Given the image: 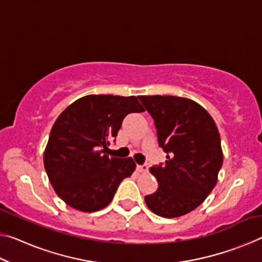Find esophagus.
Returning <instances> with one entry per match:
<instances>
[{
	"label": "esophagus",
	"instance_id": "obj_1",
	"mask_svg": "<svg viewBox=\"0 0 262 262\" xmlns=\"http://www.w3.org/2000/svg\"><path fill=\"white\" fill-rule=\"evenodd\" d=\"M148 170H149L148 164H143V165H137V171L142 172V173H145V172H148Z\"/></svg>",
	"mask_w": 262,
	"mask_h": 262
}]
</instances>
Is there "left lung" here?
I'll return each instance as SVG.
<instances>
[{"instance_id":"left-lung-1","label":"left lung","mask_w":262,"mask_h":262,"mask_svg":"<svg viewBox=\"0 0 262 262\" xmlns=\"http://www.w3.org/2000/svg\"><path fill=\"white\" fill-rule=\"evenodd\" d=\"M151 115L165 163L150 167L158 188L144 201L155 214H188L215 187L223 163L221 137L210 114L194 100L174 96H139Z\"/></svg>"}]
</instances>
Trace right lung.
Returning <instances> with one entry per match:
<instances>
[{
	"label": "right lung",
	"mask_w": 262,
	"mask_h": 262,
	"mask_svg": "<svg viewBox=\"0 0 262 262\" xmlns=\"http://www.w3.org/2000/svg\"><path fill=\"white\" fill-rule=\"evenodd\" d=\"M143 111L134 96L90 95L59 115L43 152V165L61 200L84 212L100 210L112 201L136 164L132 157L105 152L126 115Z\"/></svg>",
	"instance_id": "1"
}]
</instances>
